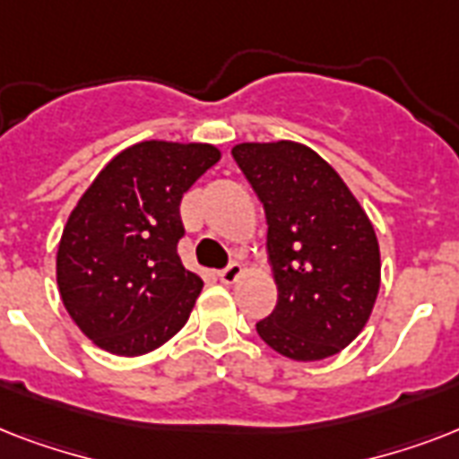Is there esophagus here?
I'll list each match as a JSON object with an SVG mask.
<instances>
[{
	"mask_svg": "<svg viewBox=\"0 0 459 459\" xmlns=\"http://www.w3.org/2000/svg\"><path fill=\"white\" fill-rule=\"evenodd\" d=\"M240 276H243V266L238 264V262H230L226 269L219 272V279H221V283H226V286H229V283H236Z\"/></svg>",
	"mask_w": 459,
	"mask_h": 459,
	"instance_id": "34e87169",
	"label": "esophagus"
}]
</instances>
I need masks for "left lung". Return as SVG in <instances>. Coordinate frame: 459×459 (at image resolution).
I'll return each mask as SVG.
<instances>
[{
  "label": "left lung",
  "instance_id": "1",
  "mask_svg": "<svg viewBox=\"0 0 459 459\" xmlns=\"http://www.w3.org/2000/svg\"><path fill=\"white\" fill-rule=\"evenodd\" d=\"M236 164L264 204L279 302L259 338L295 362L338 355L377 302L381 252L369 216L335 169L293 140L240 143Z\"/></svg>",
  "mask_w": 459,
  "mask_h": 459
}]
</instances>
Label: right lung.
I'll list each match as a JSON object with an SVG mask.
<instances>
[{"instance_id":"obj_1","label":"right lung","mask_w":459,"mask_h":459,"mask_svg":"<svg viewBox=\"0 0 459 459\" xmlns=\"http://www.w3.org/2000/svg\"><path fill=\"white\" fill-rule=\"evenodd\" d=\"M219 159L207 143L145 140L82 193L61 233L56 283L97 348L147 355L186 326L204 283L176 250L186 233L180 200Z\"/></svg>"}]
</instances>
